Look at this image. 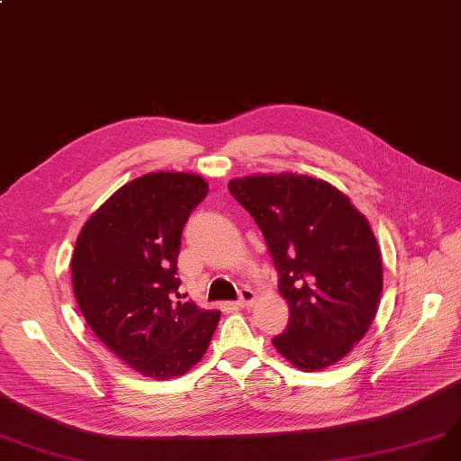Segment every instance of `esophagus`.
<instances>
[{"label":"esophagus","instance_id":"34e87169","mask_svg":"<svg viewBox=\"0 0 461 461\" xmlns=\"http://www.w3.org/2000/svg\"><path fill=\"white\" fill-rule=\"evenodd\" d=\"M254 300H257V294H254L249 286H243L240 291V300H237V303L243 305V308H247V305H252Z\"/></svg>","mask_w":461,"mask_h":461}]
</instances>
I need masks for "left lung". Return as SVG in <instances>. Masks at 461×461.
<instances>
[{"label":"left lung","instance_id":"obj_1","mask_svg":"<svg viewBox=\"0 0 461 461\" xmlns=\"http://www.w3.org/2000/svg\"><path fill=\"white\" fill-rule=\"evenodd\" d=\"M262 230L288 303L276 349L305 372L327 368L363 339L382 296V254L368 220L325 180L257 175L228 184Z\"/></svg>","mask_w":461,"mask_h":461}]
</instances>
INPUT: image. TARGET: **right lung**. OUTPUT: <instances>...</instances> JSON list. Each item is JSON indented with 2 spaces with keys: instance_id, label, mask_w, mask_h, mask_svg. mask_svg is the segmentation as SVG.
<instances>
[{
  "instance_id": "obj_1",
  "label": "right lung",
  "mask_w": 461,
  "mask_h": 461,
  "mask_svg": "<svg viewBox=\"0 0 461 461\" xmlns=\"http://www.w3.org/2000/svg\"><path fill=\"white\" fill-rule=\"evenodd\" d=\"M209 185L190 173H149L125 184L85 221L72 283L87 325L146 378L190 370L209 348L220 312L178 293L182 230Z\"/></svg>"
}]
</instances>
